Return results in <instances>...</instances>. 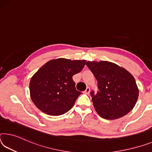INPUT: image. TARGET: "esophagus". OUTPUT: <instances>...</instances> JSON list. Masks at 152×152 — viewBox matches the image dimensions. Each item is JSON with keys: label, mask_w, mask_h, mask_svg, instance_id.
<instances>
[{"label": "esophagus", "mask_w": 152, "mask_h": 152, "mask_svg": "<svg viewBox=\"0 0 152 152\" xmlns=\"http://www.w3.org/2000/svg\"><path fill=\"white\" fill-rule=\"evenodd\" d=\"M90 91H91V89H90V87H89V86H88V87H86V90L84 91V93H85V94H89V93H90Z\"/></svg>", "instance_id": "obj_1"}]
</instances>
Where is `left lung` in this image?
Returning <instances> with one entry per match:
<instances>
[{
    "instance_id": "obj_1",
    "label": "left lung",
    "mask_w": 152,
    "mask_h": 152,
    "mask_svg": "<svg viewBox=\"0 0 152 152\" xmlns=\"http://www.w3.org/2000/svg\"><path fill=\"white\" fill-rule=\"evenodd\" d=\"M87 66L98 83L99 91H91L94 107L107 120L120 118L133 109L139 89L131 73L115 64L107 61H87Z\"/></svg>"
}]
</instances>
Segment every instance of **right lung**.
<instances>
[{
	"label": "right lung",
	"mask_w": 152,
	"mask_h": 152,
	"mask_svg": "<svg viewBox=\"0 0 152 152\" xmlns=\"http://www.w3.org/2000/svg\"><path fill=\"white\" fill-rule=\"evenodd\" d=\"M85 60L59 58L50 60L34 74L30 83L31 99L42 112L59 115L73 107L81 93L72 76L80 72Z\"/></svg>",
	"instance_id": "1"
}]
</instances>
